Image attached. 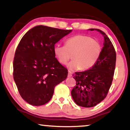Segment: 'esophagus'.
<instances>
[{
    "label": "esophagus",
    "mask_w": 130,
    "mask_h": 130,
    "mask_svg": "<svg viewBox=\"0 0 130 130\" xmlns=\"http://www.w3.org/2000/svg\"><path fill=\"white\" fill-rule=\"evenodd\" d=\"M73 76V74H72V73H71L70 71H69V73H68V77H71Z\"/></svg>",
    "instance_id": "1"
}]
</instances>
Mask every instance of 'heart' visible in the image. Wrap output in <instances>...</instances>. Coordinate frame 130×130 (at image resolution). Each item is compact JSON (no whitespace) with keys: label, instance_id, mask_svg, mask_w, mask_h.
<instances>
[{"label":"heart","instance_id":"obj_1","mask_svg":"<svg viewBox=\"0 0 130 130\" xmlns=\"http://www.w3.org/2000/svg\"><path fill=\"white\" fill-rule=\"evenodd\" d=\"M55 56L61 64H66L71 57L73 60L67 64L70 71L87 70L93 66L102 53L99 42L84 35H77L66 40L65 45L54 46Z\"/></svg>","mask_w":130,"mask_h":130}]
</instances>
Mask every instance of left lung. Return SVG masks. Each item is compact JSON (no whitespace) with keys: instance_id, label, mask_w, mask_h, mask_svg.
Wrapping results in <instances>:
<instances>
[{"instance_id":"8db88e82","label":"left lung","mask_w":130,"mask_h":130,"mask_svg":"<svg viewBox=\"0 0 130 130\" xmlns=\"http://www.w3.org/2000/svg\"><path fill=\"white\" fill-rule=\"evenodd\" d=\"M104 43L100 57L93 66L88 70L75 72L73 75L76 85L71 91V96L77 105L84 107H93L104 99L112 83L116 66V53L108 37L102 31Z\"/></svg>"}]
</instances>
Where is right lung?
<instances>
[{
	"mask_svg": "<svg viewBox=\"0 0 130 130\" xmlns=\"http://www.w3.org/2000/svg\"><path fill=\"white\" fill-rule=\"evenodd\" d=\"M71 29L38 25L22 38L13 61V77L24 101L41 106L51 99L55 87L67 78L68 70L55 57L54 46Z\"/></svg>",
	"mask_w": 130,
	"mask_h": 130,
	"instance_id": "1",
	"label": "right lung"
}]
</instances>
